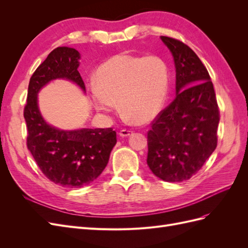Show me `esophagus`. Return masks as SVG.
Segmentation results:
<instances>
[{
  "mask_svg": "<svg viewBox=\"0 0 248 248\" xmlns=\"http://www.w3.org/2000/svg\"><path fill=\"white\" fill-rule=\"evenodd\" d=\"M133 133V131L131 130V129H122V130H120V136L121 137H129V136H131V134Z\"/></svg>",
  "mask_w": 248,
  "mask_h": 248,
  "instance_id": "1",
  "label": "esophagus"
}]
</instances>
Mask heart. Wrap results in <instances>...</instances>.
I'll return each instance as SVG.
<instances>
[{
  "label": "heart",
  "mask_w": 248,
  "mask_h": 248,
  "mask_svg": "<svg viewBox=\"0 0 248 248\" xmlns=\"http://www.w3.org/2000/svg\"><path fill=\"white\" fill-rule=\"evenodd\" d=\"M96 80L91 95L97 109L114 110L119 102L124 115L142 123L156 117L166 102L170 69L157 55L120 54L100 65Z\"/></svg>",
  "instance_id": "b5f03b06"
}]
</instances>
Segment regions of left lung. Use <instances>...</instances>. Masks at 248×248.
<instances>
[{
	"label": "left lung",
	"mask_w": 248,
	"mask_h": 248,
	"mask_svg": "<svg viewBox=\"0 0 248 248\" xmlns=\"http://www.w3.org/2000/svg\"><path fill=\"white\" fill-rule=\"evenodd\" d=\"M176 67V98L162 109L148 131L147 163L167 182L190 179L217 146L219 108L204 64L185 43L161 36Z\"/></svg>",
	"instance_id": "obj_1"
}]
</instances>
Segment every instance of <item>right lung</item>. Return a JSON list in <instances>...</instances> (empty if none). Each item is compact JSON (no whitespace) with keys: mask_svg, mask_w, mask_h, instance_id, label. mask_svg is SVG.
<instances>
[{"mask_svg":"<svg viewBox=\"0 0 248 248\" xmlns=\"http://www.w3.org/2000/svg\"><path fill=\"white\" fill-rule=\"evenodd\" d=\"M79 52L72 47L55 48L30 78L24 117L27 123V147L51 182L69 188L88 185L106 169L117 142L112 128H82L64 131L48 125L37 106V93L48 81L66 78L85 91L78 68Z\"/></svg>","mask_w":248,"mask_h":248,"instance_id":"obj_1","label":"right lung"}]
</instances>
